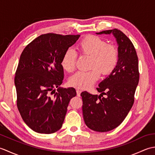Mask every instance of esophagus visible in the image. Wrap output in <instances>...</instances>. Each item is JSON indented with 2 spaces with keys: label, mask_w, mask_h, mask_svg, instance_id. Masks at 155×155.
Returning a JSON list of instances; mask_svg holds the SVG:
<instances>
[{
  "label": "esophagus",
  "mask_w": 155,
  "mask_h": 155,
  "mask_svg": "<svg viewBox=\"0 0 155 155\" xmlns=\"http://www.w3.org/2000/svg\"><path fill=\"white\" fill-rule=\"evenodd\" d=\"M82 93V91L81 90H77V94L78 97H81V94Z\"/></svg>",
  "instance_id": "obj_1"
}]
</instances>
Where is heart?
<instances>
[{
    "label": "heart",
    "mask_w": 155,
    "mask_h": 155,
    "mask_svg": "<svg viewBox=\"0 0 155 155\" xmlns=\"http://www.w3.org/2000/svg\"><path fill=\"white\" fill-rule=\"evenodd\" d=\"M81 53L91 56L90 71H79L70 78L69 84L78 89H88L103 75L110 74L117 67L119 53L113 45L107 44L106 41L97 36L87 35L79 43ZM78 54L73 48L69 47L64 52L61 66L65 71L73 72L76 68Z\"/></svg>",
    "instance_id": "heart-1"
}]
</instances>
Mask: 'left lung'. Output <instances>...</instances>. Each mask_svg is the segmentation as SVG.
Listing matches in <instances>:
<instances>
[{
    "label": "left lung",
    "instance_id": "left-lung-1",
    "mask_svg": "<svg viewBox=\"0 0 155 155\" xmlns=\"http://www.w3.org/2000/svg\"><path fill=\"white\" fill-rule=\"evenodd\" d=\"M113 33L116 38L119 53L117 67L101 82L97 90L101 94H91L84 91L83 114L87 126L97 132H108L123 123L132 108L134 93L139 81V60L130 40L117 28L97 32ZM107 95L103 97V94Z\"/></svg>",
    "mask_w": 155,
    "mask_h": 155
}]
</instances>
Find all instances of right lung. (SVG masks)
<instances>
[{"label":"right lung","instance_id":"1","mask_svg":"<svg viewBox=\"0 0 155 155\" xmlns=\"http://www.w3.org/2000/svg\"><path fill=\"white\" fill-rule=\"evenodd\" d=\"M79 37L44 34L22 52L15 77L16 105L23 120L35 132L51 134L62 127L69 102L77 93L72 87H59L64 78L61 59Z\"/></svg>","mask_w":155,"mask_h":155}]
</instances>
